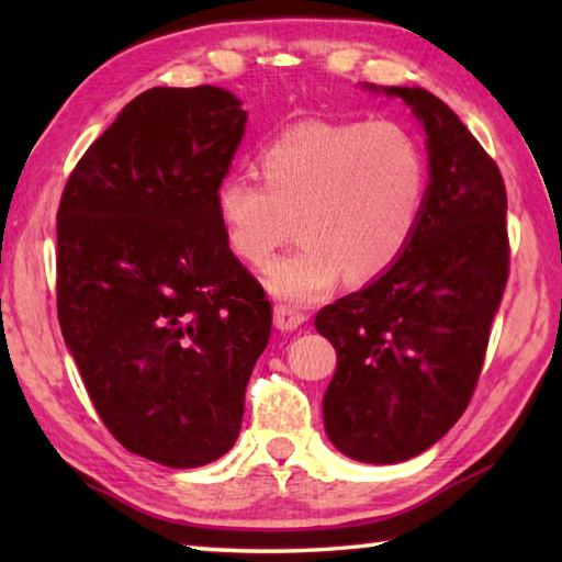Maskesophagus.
Listing matches in <instances>:
<instances>
[{
    "instance_id": "esophagus-1",
    "label": "esophagus",
    "mask_w": 562,
    "mask_h": 562,
    "mask_svg": "<svg viewBox=\"0 0 562 562\" xmlns=\"http://www.w3.org/2000/svg\"><path fill=\"white\" fill-rule=\"evenodd\" d=\"M304 319L307 317H304L297 307H292V304H274V327L278 329H297Z\"/></svg>"
}]
</instances>
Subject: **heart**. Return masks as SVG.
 Here are the masks:
<instances>
[{
    "instance_id": "1",
    "label": "heart",
    "mask_w": 562,
    "mask_h": 562,
    "mask_svg": "<svg viewBox=\"0 0 562 562\" xmlns=\"http://www.w3.org/2000/svg\"><path fill=\"white\" fill-rule=\"evenodd\" d=\"M262 178L235 173L215 211L237 258L265 265L294 233L302 243L265 270L272 294L315 302L349 282H372L406 252L429 198V160L392 121H307L262 150Z\"/></svg>"
}]
</instances>
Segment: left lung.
<instances>
[{
  "label": "left lung",
  "mask_w": 562,
  "mask_h": 562,
  "mask_svg": "<svg viewBox=\"0 0 562 562\" xmlns=\"http://www.w3.org/2000/svg\"><path fill=\"white\" fill-rule=\"evenodd\" d=\"M367 89L422 121L429 198L402 258L315 317L337 349L322 414L349 459L398 463L439 441L471 402L508 280V198L498 166L441 99Z\"/></svg>",
  "instance_id": "left-lung-1"
}]
</instances>
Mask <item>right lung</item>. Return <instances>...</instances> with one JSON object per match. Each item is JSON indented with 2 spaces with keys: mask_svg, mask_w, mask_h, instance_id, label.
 <instances>
[{
  "mask_svg": "<svg viewBox=\"0 0 562 562\" xmlns=\"http://www.w3.org/2000/svg\"><path fill=\"white\" fill-rule=\"evenodd\" d=\"M245 123L225 89H148L81 156L56 215L66 347L113 439L170 469L233 449L272 329L215 211Z\"/></svg>",
  "mask_w": 562,
  "mask_h": 562,
  "instance_id": "1",
  "label": "right lung"
}]
</instances>
